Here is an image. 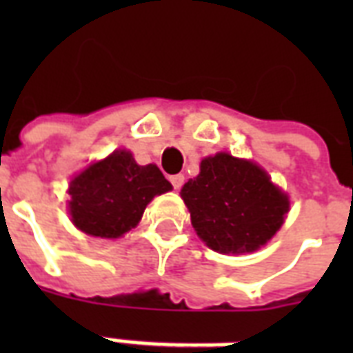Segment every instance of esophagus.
<instances>
[{
	"label": "esophagus",
	"mask_w": 353,
	"mask_h": 353,
	"mask_svg": "<svg viewBox=\"0 0 353 353\" xmlns=\"http://www.w3.org/2000/svg\"><path fill=\"white\" fill-rule=\"evenodd\" d=\"M183 181H185V176H183V174H176V176H170L172 187L176 188V190H179V188L183 187Z\"/></svg>",
	"instance_id": "obj_1"
}]
</instances>
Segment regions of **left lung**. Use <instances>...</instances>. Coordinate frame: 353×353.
<instances>
[{
  "instance_id": "obj_1",
  "label": "left lung",
  "mask_w": 353,
  "mask_h": 353,
  "mask_svg": "<svg viewBox=\"0 0 353 353\" xmlns=\"http://www.w3.org/2000/svg\"><path fill=\"white\" fill-rule=\"evenodd\" d=\"M199 168V176L181 188L199 238L220 252H249L271 240L290 209L271 177L229 154L207 157Z\"/></svg>"
}]
</instances>
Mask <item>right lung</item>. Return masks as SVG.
<instances>
[{
	"label": "right lung",
	"instance_id": "add662e5",
	"mask_svg": "<svg viewBox=\"0 0 353 353\" xmlns=\"http://www.w3.org/2000/svg\"><path fill=\"white\" fill-rule=\"evenodd\" d=\"M170 188L157 166L137 165L130 152L117 150L71 181L69 210L80 231L119 238L137 225L154 196Z\"/></svg>",
	"mask_w": 353,
	"mask_h": 353
}]
</instances>
